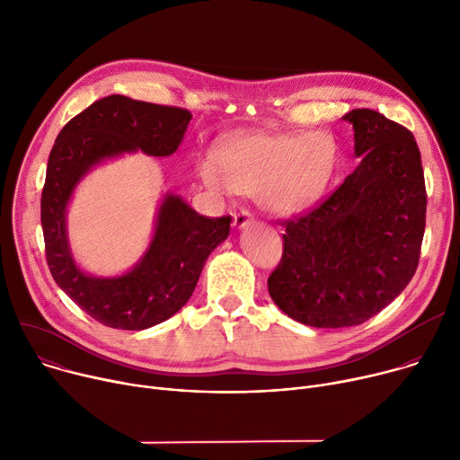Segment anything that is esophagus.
<instances>
[{
    "label": "esophagus",
    "instance_id": "esophagus-1",
    "mask_svg": "<svg viewBox=\"0 0 460 460\" xmlns=\"http://www.w3.org/2000/svg\"><path fill=\"white\" fill-rule=\"evenodd\" d=\"M252 221H254V216L251 214L249 209H241V211H237V214L234 216V226L235 228H244L246 225L252 223Z\"/></svg>",
    "mask_w": 460,
    "mask_h": 460
}]
</instances>
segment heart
Here are the masks:
<instances>
[{
	"instance_id": "b5f03b06",
	"label": "heart",
	"mask_w": 460,
	"mask_h": 460,
	"mask_svg": "<svg viewBox=\"0 0 460 460\" xmlns=\"http://www.w3.org/2000/svg\"><path fill=\"white\" fill-rule=\"evenodd\" d=\"M333 141L321 134H241L200 167L202 182L217 193L260 197L278 216L309 208L326 190L335 167Z\"/></svg>"
}]
</instances>
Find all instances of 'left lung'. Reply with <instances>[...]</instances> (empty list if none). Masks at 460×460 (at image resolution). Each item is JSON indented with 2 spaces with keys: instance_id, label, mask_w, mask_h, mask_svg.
Returning a JSON list of instances; mask_svg holds the SVG:
<instances>
[{
  "instance_id": "1",
  "label": "left lung",
  "mask_w": 460,
  "mask_h": 460,
  "mask_svg": "<svg viewBox=\"0 0 460 460\" xmlns=\"http://www.w3.org/2000/svg\"><path fill=\"white\" fill-rule=\"evenodd\" d=\"M353 125L361 164L307 214L281 223L284 254L267 279L274 304L313 328H348L391 304L416 272L426 182L416 139L370 109Z\"/></svg>"
}]
</instances>
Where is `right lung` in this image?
Instances as JSON below:
<instances>
[{
  "mask_svg": "<svg viewBox=\"0 0 460 460\" xmlns=\"http://www.w3.org/2000/svg\"><path fill=\"white\" fill-rule=\"evenodd\" d=\"M190 119L184 109L109 95L69 119L55 139L40 200L46 260L58 288L104 326L137 332L172 316L193 295L211 251L228 237L232 217L199 216L179 195L167 193L144 258L121 276L97 278L81 270L69 251L67 202L102 160L137 149L172 155Z\"/></svg>",
  "mask_w": 460,
  "mask_h": 460,
  "instance_id": "right-lung-1",
  "label": "right lung"
}]
</instances>
